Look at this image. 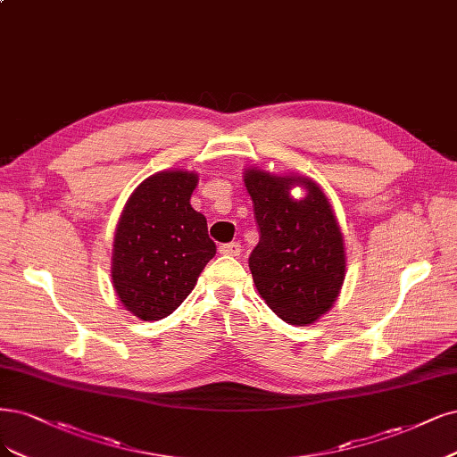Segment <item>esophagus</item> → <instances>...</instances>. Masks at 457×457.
<instances>
[{
    "label": "esophagus",
    "mask_w": 457,
    "mask_h": 457,
    "mask_svg": "<svg viewBox=\"0 0 457 457\" xmlns=\"http://www.w3.org/2000/svg\"><path fill=\"white\" fill-rule=\"evenodd\" d=\"M240 244H236V242H232V244H223V245H219V253L221 255H227V257H238L240 255Z\"/></svg>",
    "instance_id": "1"
}]
</instances>
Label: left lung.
<instances>
[{"instance_id":"1","label":"left lung","mask_w":457,"mask_h":457,"mask_svg":"<svg viewBox=\"0 0 457 457\" xmlns=\"http://www.w3.org/2000/svg\"><path fill=\"white\" fill-rule=\"evenodd\" d=\"M244 183L261 230L249 257L259 295L286 323H316L337 303L345 278L344 234L333 206L304 176L247 168ZM295 186L305 188L303 199L290 195Z\"/></svg>"}]
</instances>
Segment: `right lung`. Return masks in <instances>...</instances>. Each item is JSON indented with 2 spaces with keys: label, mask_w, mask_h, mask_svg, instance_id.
<instances>
[{
  "label": "right lung",
  "mask_w": 457,
  "mask_h": 457,
  "mask_svg": "<svg viewBox=\"0 0 457 457\" xmlns=\"http://www.w3.org/2000/svg\"><path fill=\"white\" fill-rule=\"evenodd\" d=\"M198 174L166 170L124 204L113 240L112 281L122 306L144 321L170 316L215 255L208 221L191 206Z\"/></svg>",
  "instance_id": "add662e5"
}]
</instances>
